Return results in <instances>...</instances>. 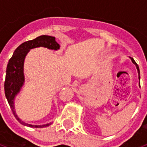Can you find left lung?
<instances>
[{"label":"left lung","instance_id":"1","mask_svg":"<svg viewBox=\"0 0 147 147\" xmlns=\"http://www.w3.org/2000/svg\"><path fill=\"white\" fill-rule=\"evenodd\" d=\"M129 58H130V59H131V60H132V63H133V64H134L136 66V68H137V70H138V80H139V81H140V71H139V67H138V65L137 63H136V61L134 60V59H133V58L130 57H129ZM139 87H141V85H140V82H139Z\"/></svg>","mask_w":147,"mask_h":147}]
</instances>
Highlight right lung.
Returning a JSON list of instances; mask_svg holds the SVG:
<instances>
[{
  "mask_svg": "<svg viewBox=\"0 0 147 147\" xmlns=\"http://www.w3.org/2000/svg\"><path fill=\"white\" fill-rule=\"evenodd\" d=\"M39 47L47 48L51 50L57 51L60 48V45L56 42L55 37L48 35H42L34 40L22 43L15 49L12 57L8 62L4 82L5 96L15 117L23 125L35 128L48 127L51 123L50 122L45 124L34 125L24 122L17 115L15 107V97L20 93L25 83L24 61L26 57L31 49Z\"/></svg>",
  "mask_w": 147,
  "mask_h": 147,
  "instance_id": "obj_1",
  "label": "right lung"
}]
</instances>
